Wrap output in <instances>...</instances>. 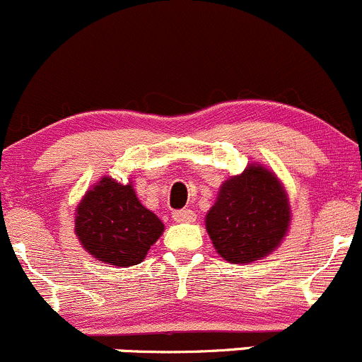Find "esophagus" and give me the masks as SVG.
Returning a JSON list of instances; mask_svg holds the SVG:
<instances>
[{
	"label": "esophagus",
	"mask_w": 362,
	"mask_h": 362,
	"mask_svg": "<svg viewBox=\"0 0 362 362\" xmlns=\"http://www.w3.org/2000/svg\"><path fill=\"white\" fill-rule=\"evenodd\" d=\"M173 218L177 223H193L197 219V214L192 209H180V211L173 212Z\"/></svg>",
	"instance_id": "esophagus-1"
}]
</instances>
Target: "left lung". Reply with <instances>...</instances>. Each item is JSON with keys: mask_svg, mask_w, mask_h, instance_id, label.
<instances>
[{"mask_svg": "<svg viewBox=\"0 0 362 362\" xmlns=\"http://www.w3.org/2000/svg\"><path fill=\"white\" fill-rule=\"evenodd\" d=\"M288 197L277 177L251 165L223 182L207 212L206 228L216 251L232 263H251L281 244L291 219Z\"/></svg>", "mask_w": 362, "mask_h": 362, "instance_id": "left-lung-1", "label": "left lung"}]
</instances>
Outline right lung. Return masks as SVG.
I'll return each instance as SVG.
<instances>
[{
    "instance_id": "add662e5",
    "label": "right lung",
    "mask_w": 362,
    "mask_h": 362,
    "mask_svg": "<svg viewBox=\"0 0 362 362\" xmlns=\"http://www.w3.org/2000/svg\"><path fill=\"white\" fill-rule=\"evenodd\" d=\"M74 232L94 258L132 267L162 235L163 225L137 200L130 185L103 177L76 209Z\"/></svg>"
}]
</instances>
